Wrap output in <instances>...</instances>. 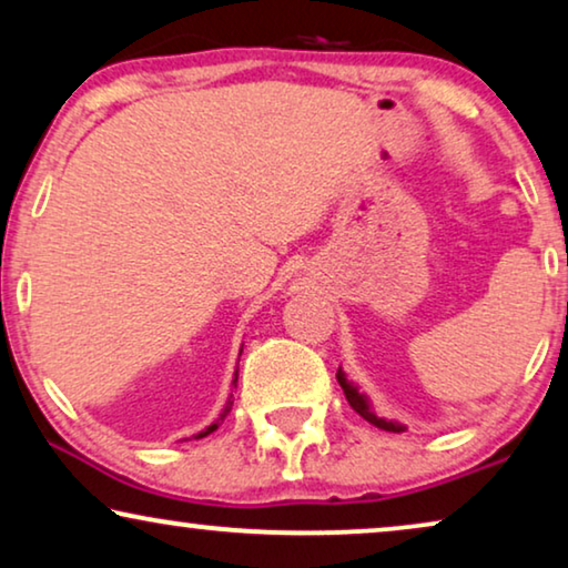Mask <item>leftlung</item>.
<instances>
[{
	"label": "left lung",
	"instance_id": "left-lung-1",
	"mask_svg": "<svg viewBox=\"0 0 568 568\" xmlns=\"http://www.w3.org/2000/svg\"><path fill=\"white\" fill-rule=\"evenodd\" d=\"M336 379H338V385L344 387V395H346V400H348V406H352L356 414H359L362 418H367V422L372 424V426H377V429H385V432H403V426L400 424H393V422H385V418H377L375 414H372V408H369V403H367V398H364V395L356 390V387L348 383L346 379V375H344V369H338L336 372Z\"/></svg>",
	"mask_w": 568,
	"mask_h": 568
}]
</instances>
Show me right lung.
Listing matches in <instances>:
<instances>
[{
	"mask_svg": "<svg viewBox=\"0 0 568 568\" xmlns=\"http://www.w3.org/2000/svg\"><path fill=\"white\" fill-rule=\"evenodd\" d=\"M240 352H243V348H240ZM232 383H237V372H235V379H232ZM230 408H232V400H227V406H224V410H222V414H220V418H216V422H214L212 426H206V429H204V432H199V434H196V439H201V437H206V434H212V432L216 429V426H220V424L224 422V416H227V414H230Z\"/></svg>",
	"mask_w": 568,
	"mask_h": 568,
	"instance_id": "add662e5",
	"label": "right lung"
}]
</instances>
